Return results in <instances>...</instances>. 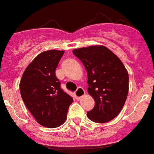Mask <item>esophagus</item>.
<instances>
[{
    "label": "esophagus",
    "mask_w": 154,
    "mask_h": 154,
    "mask_svg": "<svg viewBox=\"0 0 154 154\" xmlns=\"http://www.w3.org/2000/svg\"><path fill=\"white\" fill-rule=\"evenodd\" d=\"M85 95V90H84L81 87H79L77 90L75 92V98L77 99H79L80 98L82 97V96Z\"/></svg>",
    "instance_id": "obj_1"
}]
</instances>
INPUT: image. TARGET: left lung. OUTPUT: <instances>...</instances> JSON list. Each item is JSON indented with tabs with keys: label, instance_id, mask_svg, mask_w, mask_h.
Returning <instances> with one entry per match:
<instances>
[{
	"label": "left lung",
	"instance_id": "left-lung-1",
	"mask_svg": "<svg viewBox=\"0 0 154 154\" xmlns=\"http://www.w3.org/2000/svg\"><path fill=\"white\" fill-rule=\"evenodd\" d=\"M88 75V92L95 106L87 116L96 123H107L120 112L127 98L129 75L123 62L105 46L75 49Z\"/></svg>",
	"mask_w": 154,
	"mask_h": 154
}]
</instances>
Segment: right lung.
I'll return each instance as SVG.
<instances>
[{
  "label": "right lung",
  "mask_w": 154,
  "mask_h": 154,
  "mask_svg": "<svg viewBox=\"0 0 154 154\" xmlns=\"http://www.w3.org/2000/svg\"><path fill=\"white\" fill-rule=\"evenodd\" d=\"M63 51L39 54L24 71L20 82L21 96L28 109L40 125L56 128L66 119L73 99L61 88L55 70Z\"/></svg>",
  "instance_id": "right-lung-1"
}]
</instances>
